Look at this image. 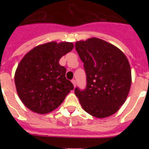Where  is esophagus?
Masks as SVG:
<instances>
[{
	"instance_id": "34e87169",
	"label": "esophagus",
	"mask_w": 149,
	"mask_h": 149,
	"mask_svg": "<svg viewBox=\"0 0 149 149\" xmlns=\"http://www.w3.org/2000/svg\"><path fill=\"white\" fill-rule=\"evenodd\" d=\"M72 84H73L74 87H75V86H76V81H75V80H72Z\"/></svg>"
}]
</instances>
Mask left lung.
Returning <instances> with one entry per match:
<instances>
[{"mask_svg": "<svg viewBox=\"0 0 149 149\" xmlns=\"http://www.w3.org/2000/svg\"><path fill=\"white\" fill-rule=\"evenodd\" d=\"M75 49L86 74V89H74L83 109L99 119L112 116L125 103L131 88L128 60L115 45L95 37L77 41Z\"/></svg>", "mask_w": 149, "mask_h": 149, "instance_id": "8db88e82", "label": "left lung"}]
</instances>
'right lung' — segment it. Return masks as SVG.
Returning a JSON list of instances; mask_svg holds the SVG:
<instances>
[{"instance_id":"obj_1","label":"right lung","mask_w":149,"mask_h":149,"mask_svg":"<svg viewBox=\"0 0 149 149\" xmlns=\"http://www.w3.org/2000/svg\"><path fill=\"white\" fill-rule=\"evenodd\" d=\"M74 44L50 42L39 45L24 55L15 73V84L22 103L31 111L46 114L56 109L74 89L60 65L62 56Z\"/></svg>"}]
</instances>
